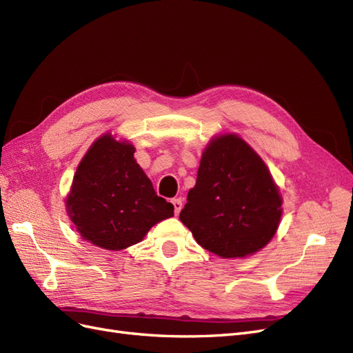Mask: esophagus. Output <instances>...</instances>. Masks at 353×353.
<instances>
[{"label": "esophagus", "instance_id": "esophagus-1", "mask_svg": "<svg viewBox=\"0 0 353 353\" xmlns=\"http://www.w3.org/2000/svg\"><path fill=\"white\" fill-rule=\"evenodd\" d=\"M172 205H174V209H175V215H178V213L181 212V209H183V199L181 197H176L172 200Z\"/></svg>", "mask_w": 353, "mask_h": 353}]
</instances>
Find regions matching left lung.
I'll return each instance as SVG.
<instances>
[{
	"label": "left lung",
	"mask_w": 353,
	"mask_h": 353,
	"mask_svg": "<svg viewBox=\"0 0 353 353\" xmlns=\"http://www.w3.org/2000/svg\"><path fill=\"white\" fill-rule=\"evenodd\" d=\"M281 197L268 168L237 135L212 140L179 213L196 241L221 258H243L274 237Z\"/></svg>",
	"instance_id": "8db88e82"
}]
</instances>
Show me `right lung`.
Instances as JSON below:
<instances>
[{"mask_svg": "<svg viewBox=\"0 0 353 353\" xmlns=\"http://www.w3.org/2000/svg\"><path fill=\"white\" fill-rule=\"evenodd\" d=\"M134 153V145L104 135L74 174L68 212L81 236L99 248H130L154 223L174 216V205L156 194Z\"/></svg>", "mask_w": 353, "mask_h": 353, "instance_id": "1", "label": "right lung"}]
</instances>
